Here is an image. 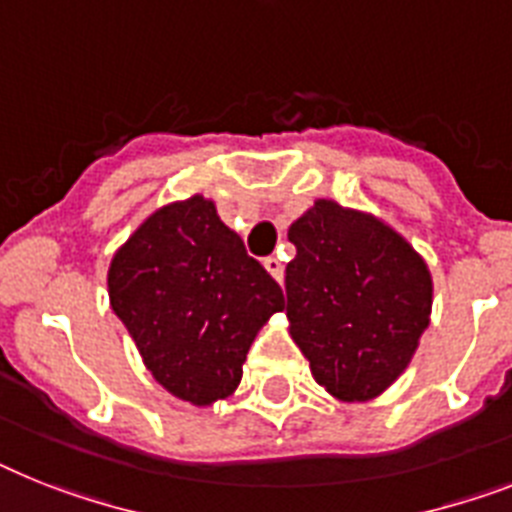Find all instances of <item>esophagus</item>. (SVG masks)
Listing matches in <instances>:
<instances>
[{"mask_svg": "<svg viewBox=\"0 0 512 512\" xmlns=\"http://www.w3.org/2000/svg\"><path fill=\"white\" fill-rule=\"evenodd\" d=\"M264 266H266V272L272 274L274 280L282 282V277H285V266H282L280 259H274V256H269V259H264Z\"/></svg>", "mask_w": 512, "mask_h": 512, "instance_id": "obj_1", "label": "esophagus"}]
</instances>
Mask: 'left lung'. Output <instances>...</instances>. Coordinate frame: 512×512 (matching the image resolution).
I'll return each mask as SVG.
<instances>
[{"instance_id": "1", "label": "left lung", "mask_w": 512, "mask_h": 512, "mask_svg": "<svg viewBox=\"0 0 512 512\" xmlns=\"http://www.w3.org/2000/svg\"><path fill=\"white\" fill-rule=\"evenodd\" d=\"M290 337L332 398L366 403L408 369L432 316L421 253L374 214L319 198L287 230Z\"/></svg>"}]
</instances>
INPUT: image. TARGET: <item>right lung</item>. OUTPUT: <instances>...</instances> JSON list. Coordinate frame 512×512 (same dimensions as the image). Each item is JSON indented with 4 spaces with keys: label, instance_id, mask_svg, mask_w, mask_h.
<instances>
[{
    "label": "right lung",
    "instance_id": "add662e5",
    "mask_svg": "<svg viewBox=\"0 0 512 512\" xmlns=\"http://www.w3.org/2000/svg\"><path fill=\"white\" fill-rule=\"evenodd\" d=\"M107 285L146 369L198 408L238 390L253 337L285 308L282 287L204 196L146 217L114 253Z\"/></svg>",
    "mask_w": 512,
    "mask_h": 512
}]
</instances>
